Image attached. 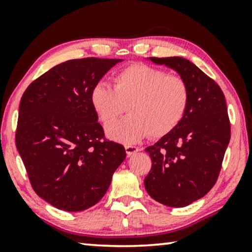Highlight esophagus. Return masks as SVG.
I'll use <instances>...</instances> for the list:
<instances>
[{
	"label": "esophagus",
	"instance_id": "obj_1",
	"mask_svg": "<svg viewBox=\"0 0 252 252\" xmlns=\"http://www.w3.org/2000/svg\"><path fill=\"white\" fill-rule=\"evenodd\" d=\"M125 150H126V154L127 156H132V155L136 154L137 151H139V148L137 147H134V146H125Z\"/></svg>",
	"mask_w": 252,
	"mask_h": 252
}]
</instances>
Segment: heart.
Masks as SVG:
<instances>
[{
    "label": "heart",
    "mask_w": 252,
    "mask_h": 252,
    "mask_svg": "<svg viewBox=\"0 0 252 252\" xmlns=\"http://www.w3.org/2000/svg\"><path fill=\"white\" fill-rule=\"evenodd\" d=\"M113 89L96 84L91 104L103 125H109L128 108L130 115L106 128L110 139L139 142L150 134L163 137L177 128L187 112L189 89L184 79L146 64H132L113 75Z\"/></svg>",
    "instance_id": "b5f03b06"
}]
</instances>
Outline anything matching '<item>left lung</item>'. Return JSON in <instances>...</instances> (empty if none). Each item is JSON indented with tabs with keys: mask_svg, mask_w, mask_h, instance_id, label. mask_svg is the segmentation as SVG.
I'll return each instance as SVG.
<instances>
[{
	"mask_svg": "<svg viewBox=\"0 0 252 252\" xmlns=\"http://www.w3.org/2000/svg\"><path fill=\"white\" fill-rule=\"evenodd\" d=\"M173 68L189 89L187 112L173 132L146 148L151 170L144 187L155 201L184 208L208 194L218 179L230 140L225 95L218 84L182 57H149Z\"/></svg>",
	"mask_w": 252,
	"mask_h": 252,
	"instance_id": "1",
	"label": "left lung"
}]
</instances>
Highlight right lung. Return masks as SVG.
Here are the masks:
<instances>
[{
  "label": "right lung",
  "mask_w": 252,
  "mask_h": 252,
  "mask_svg": "<svg viewBox=\"0 0 252 252\" xmlns=\"http://www.w3.org/2000/svg\"><path fill=\"white\" fill-rule=\"evenodd\" d=\"M122 61L64 62L24 92L16 147L34 191L55 208L78 212L95 205L126 158L122 144L104 137L91 104L92 88Z\"/></svg>",
  "instance_id": "add662e5"
}]
</instances>
